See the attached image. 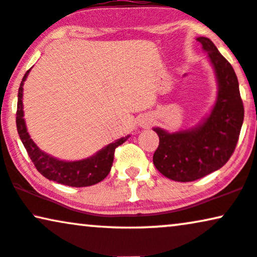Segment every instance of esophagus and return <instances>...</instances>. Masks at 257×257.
<instances>
[{"instance_id":"obj_1","label":"esophagus","mask_w":257,"mask_h":257,"mask_svg":"<svg viewBox=\"0 0 257 257\" xmlns=\"http://www.w3.org/2000/svg\"><path fill=\"white\" fill-rule=\"evenodd\" d=\"M152 122L153 119L149 117V116H142V117L139 119V125L141 126V128H148V126L152 124Z\"/></svg>"}]
</instances>
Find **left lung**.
Segmentation results:
<instances>
[{"instance_id":"8db88e82","label":"left lung","mask_w":257,"mask_h":257,"mask_svg":"<svg viewBox=\"0 0 257 257\" xmlns=\"http://www.w3.org/2000/svg\"><path fill=\"white\" fill-rule=\"evenodd\" d=\"M197 40L207 53L217 80V98L197 125L174 133L157 126L159 147L153 155L157 170L174 181H193L228 162L238 141L244 117L238 80L232 66L210 39Z\"/></svg>"}]
</instances>
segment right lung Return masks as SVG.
Wrapping results in <instances>:
<instances>
[{
    "label": "right lung",
    "instance_id": "right-lung-1",
    "mask_svg": "<svg viewBox=\"0 0 257 257\" xmlns=\"http://www.w3.org/2000/svg\"><path fill=\"white\" fill-rule=\"evenodd\" d=\"M29 71L31 70H28L25 73L20 84V87H19L16 128H18L19 136H20L29 158L33 161L34 166L48 180H53L56 183L67 185V186L85 187L102 181L109 174L110 170H111L115 148L118 147L119 145H122L123 142H125L126 140L131 138V135H126L124 138L116 140L115 142H111V144H109L104 148L97 152L96 154H93L92 157L83 159V160H59V159L42 152L34 144L31 136H29L24 118V103H22L24 83L27 79Z\"/></svg>",
    "mask_w": 257,
    "mask_h": 257
}]
</instances>
